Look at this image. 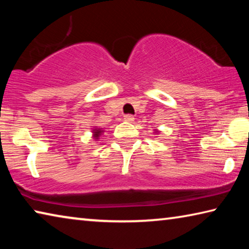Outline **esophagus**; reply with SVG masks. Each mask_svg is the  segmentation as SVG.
I'll list each match as a JSON object with an SVG mask.
<instances>
[{
  "instance_id": "34e87169",
  "label": "esophagus",
  "mask_w": 249,
  "mask_h": 249,
  "mask_svg": "<svg viewBox=\"0 0 249 249\" xmlns=\"http://www.w3.org/2000/svg\"><path fill=\"white\" fill-rule=\"evenodd\" d=\"M124 120H125L126 122H133V121L135 120V117H134L133 115L127 114V115H125V116H124Z\"/></svg>"
}]
</instances>
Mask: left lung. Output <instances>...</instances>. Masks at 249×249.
Listing matches in <instances>:
<instances>
[{
	"instance_id": "8db88e82",
	"label": "left lung",
	"mask_w": 249,
	"mask_h": 249,
	"mask_svg": "<svg viewBox=\"0 0 249 249\" xmlns=\"http://www.w3.org/2000/svg\"><path fill=\"white\" fill-rule=\"evenodd\" d=\"M155 133H159V130L158 129H155Z\"/></svg>"
}]
</instances>
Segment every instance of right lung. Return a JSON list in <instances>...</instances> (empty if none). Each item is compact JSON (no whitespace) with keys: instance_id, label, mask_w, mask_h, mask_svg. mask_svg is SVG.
Here are the masks:
<instances>
[{"instance_id":"1","label":"right lung","mask_w":249,"mask_h":249,"mask_svg":"<svg viewBox=\"0 0 249 249\" xmlns=\"http://www.w3.org/2000/svg\"><path fill=\"white\" fill-rule=\"evenodd\" d=\"M104 132H105L104 129H102L101 127H96V126H94L93 129H92V137H93L95 141H98L99 137H100L101 135H102Z\"/></svg>"}]
</instances>
